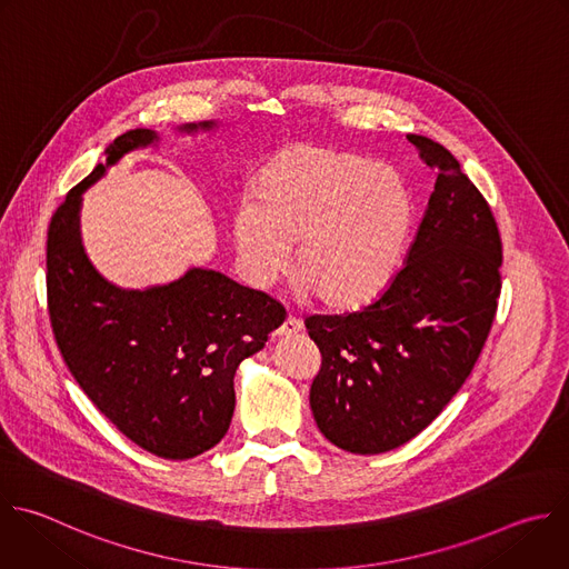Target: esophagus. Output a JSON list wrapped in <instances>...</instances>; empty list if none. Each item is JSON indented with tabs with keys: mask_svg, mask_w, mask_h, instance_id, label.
Returning a JSON list of instances; mask_svg holds the SVG:
<instances>
[{
	"mask_svg": "<svg viewBox=\"0 0 569 569\" xmlns=\"http://www.w3.org/2000/svg\"><path fill=\"white\" fill-rule=\"evenodd\" d=\"M297 332H301V321L295 319V317H288V319L281 323V328L277 330L279 337H290V335H297Z\"/></svg>",
	"mask_w": 569,
	"mask_h": 569,
	"instance_id": "34e87169",
	"label": "esophagus"
}]
</instances>
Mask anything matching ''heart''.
Masks as SVG:
<instances>
[{"mask_svg": "<svg viewBox=\"0 0 569 569\" xmlns=\"http://www.w3.org/2000/svg\"><path fill=\"white\" fill-rule=\"evenodd\" d=\"M252 197L230 226L239 272L252 288H270L286 272L292 246L299 288L326 310H359L393 281L411 228L393 173L301 144L259 171Z\"/></svg>", "mask_w": 569, "mask_h": 569, "instance_id": "heart-1", "label": "heart"}]
</instances>
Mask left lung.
Masks as SVG:
<instances>
[{"label":"left lung","mask_w":569,"mask_h":569,"mask_svg":"<svg viewBox=\"0 0 569 569\" xmlns=\"http://www.w3.org/2000/svg\"><path fill=\"white\" fill-rule=\"evenodd\" d=\"M409 140L436 187L405 268L361 310L306 319L321 350L310 387L315 422L359 456L402 447L442 413L478 361L500 297L491 208L447 147Z\"/></svg>","instance_id":"1"}]
</instances>
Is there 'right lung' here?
<instances>
[{"mask_svg":"<svg viewBox=\"0 0 569 569\" xmlns=\"http://www.w3.org/2000/svg\"><path fill=\"white\" fill-rule=\"evenodd\" d=\"M212 129L214 120L178 127L189 136ZM156 142L151 129L118 136L107 162L67 194L49 226L47 297L58 348L87 398L144 451L187 460L228 433L237 368L266 346L286 310L208 268L144 290L96 270L80 234L82 194L122 156Z\"/></svg>","mask_w":569,"mask_h":569,"instance_id":"1","label":"right lung"}]
</instances>
